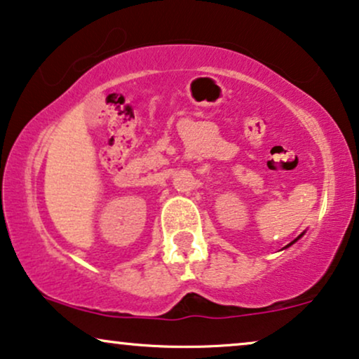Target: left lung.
Instances as JSON below:
<instances>
[{"label":"left lung","mask_w":359,"mask_h":359,"mask_svg":"<svg viewBox=\"0 0 359 359\" xmlns=\"http://www.w3.org/2000/svg\"><path fill=\"white\" fill-rule=\"evenodd\" d=\"M302 235H303V233H302ZM302 235H300V237H302ZM300 237H298V238H300ZM298 238H294V240H293V242H292V243H290V245H293L294 242H297V240H298ZM290 245H287V247H285V248H288V247H290Z\"/></svg>","instance_id":"8db88e82"}]
</instances>
